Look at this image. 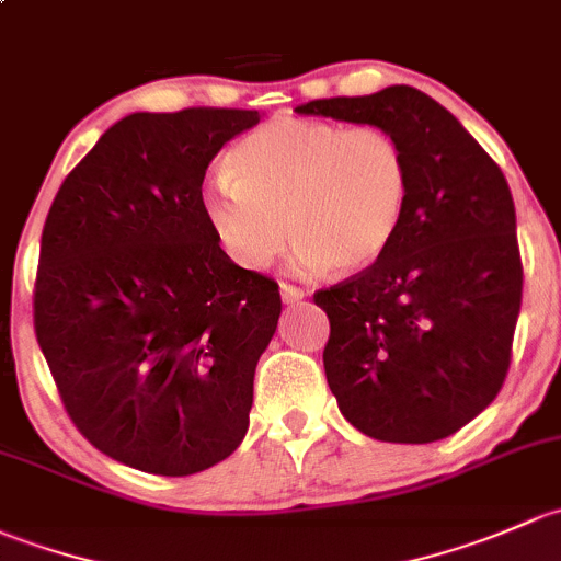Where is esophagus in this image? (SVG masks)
Masks as SVG:
<instances>
[{
	"mask_svg": "<svg viewBox=\"0 0 561 561\" xmlns=\"http://www.w3.org/2000/svg\"><path fill=\"white\" fill-rule=\"evenodd\" d=\"M280 299H283V302H286V305L299 302V299H305V288L291 286V283H280Z\"/></svg>",
	"mask_w": 561,
	"mask_h": 561,
	"instance_id": "1",
	"label": "esophagus"
}]
</instances>
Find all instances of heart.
Instances as JSON below:
<instances>
[{"label":"heart","instance_id":"b5f03b06","mask_svg":"<svg viewBox=\"0 0 561 561\" xmlns=\"http://www.w3.org/2000/svg\"><path fill=\"white\" fill-rule=\"evenodd\" d=\"M410 188L408 151L391 131L280 115L232 148L202 213L245 270L267 267L291 234L297 273H359L400 234Z\"/></svg>","mask_w":561,"mask_h":561}]
</instances>
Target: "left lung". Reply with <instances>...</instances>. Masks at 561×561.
<instances>
[{"instance_id": "8db88e82", "label": "left lung", "mask_w": 561, "mask_h": 561, "mask_svg": "<svg viewBox=\"0 0 561 561\" xmlns=\"http://www.w3.org/2000/svg\"><path fill=\"white\" fill-rule=\"evenodd\" d=\"M297 113L380 126L405 146L413 188L400 234L313 299L329 319L323 369L340 413L375 440H443L492 405L511 367L524 270L505 175L410 85Z\"/></svg>"}]
</instances>
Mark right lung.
Listing matches in <instances>:
<instances>
[{
	"label": "right lung",
	"mask_w": 561,
	"mask_h": 561,
	"mask_svg": "<svg viewBox=\"0 0 561 561\" xmlns=\"http://www.w3.org/2000/svg\"><path fill=\"white\" fill-rule=\"evenodd\" d=\"M256 124V110L126 115L45 218L34 334L80 435L135 470L194 476L248 432L280 294L221 251L202 181Z\"/></svg>",
	"instance_id": "obj_1"
}]
</instances>
